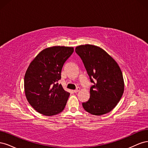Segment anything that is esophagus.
<instances>
[{"label": "esophagus", "instance_id": "34e87169", "mask_svg": "<svg viewBox=\"0 0 148 148\" xmlns=\"http://www.w3.org/2000/svg\"><path fill=\"white\" fill-rule=\"evenodd\" d=\"M79 90H80V88L78 87V88H77V89H75V90L73 91V92H74L75 93H77V92H78V91H79Z\"/></svg>", "mask_w": 148, "mask_h": 148}]
</instances>
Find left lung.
<instances>
[{"instance_id":"8db88e82","label":"left lung","mask_w":148,"mask_h":148,"mask_svg":"<svg viewBox=\"0 0 148 148\" xmlns=\"http://www.w3.org/2000/svg\"><path fill=\"white\" fill-rule=\"evenodd\" d=\"M75 52L82 59L93 84L90 88V98L82 103L84 109L95 115L109 112L117 105L124 91L123 75L119 65L96 46H79Z\"/></svg>"}]
</instances>
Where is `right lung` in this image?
<instances>
[{"label":"right lung","instance_id":"add662e5","mask_svg":"<svg viewBox=\"0 0 148 148\" xmlns=\"http://www.w3.org/2000/svg\"><path fill=\"white\" fill-rule=\"evenodd\" d=\"M73 51L72 47H48L31 62L25 75V92L29 104L38 112L51 116L64 109L70 93L58 81L64 63Z\"/></svg>","mask_w":148,"mask_h":148}]
</instances>
